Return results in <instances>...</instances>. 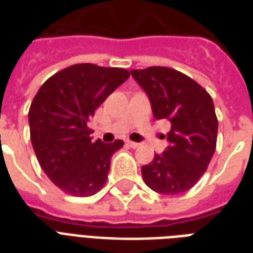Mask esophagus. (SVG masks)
<instances>
[{
  "instance_id": "esophagus-1",
  "label": "esophagus",
  "mask_w": 253,
  "mask_h": 253,
  "mask_svg": "<svg viewBox=\"0 0 253 253\" xmlns=\"http://www.w3.org/2000/svg\"><path fill=\"white\" fill-rule=\"evenodd\" d=\"M126 144H127V146H128V147H131V148H138V147L140 146V144H139V143L131 142V140H127Z\"/></svg>"
}]
</instances>
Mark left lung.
<instances>
[{"label": "left lung", "instance_id": "obj_1", "mask_svg": "<svg viewBox=\"0 0 253 253\" xmlns=\"http://www.w3.org/2000/svg\"><path fill=\"white\" fill-rule=\"evenodd\" d=\"M131 76L150 99L155 119H168V147L142 167L143 180L167 196L193 188L215 152L218 119L208 91L184 73L150 67L132 69Z\"/></svg>", "mask_w": 253, "mask_h": 253}]
</instances>
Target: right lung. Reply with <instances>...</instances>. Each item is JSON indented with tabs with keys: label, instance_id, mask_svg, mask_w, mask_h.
Wrapping results in <instances>:
<instances>
[{
	"label": "right lung",
	"instance_id": "right-lung-1",
	"mask_svg": "<svg viewBox=\"0 0 253 253\" xmlns=\"http://www.w3.org/2000/svg\"><path fill=\"white\" fill-rule=\"evenodd\" d=\"M130 77L122 68L76 64L49 77L29 111L30 138L48 178L67 194L93 196L106 182L111 156L123 140H91L95 109Z\"/></svg>",
	"mask_w": 253,
	"mask_h": 253
}]
</instances>
